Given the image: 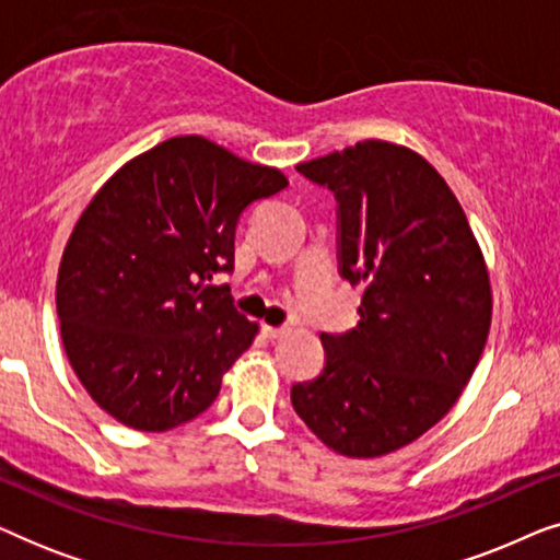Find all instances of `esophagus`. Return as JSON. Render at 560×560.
Wrapping results in <instances>:
<instances>
[{
	"instance_id": "esophagus-1",
	"label": "esophagus",
	"mask_w": 560,
	"mask_h": 560,
	"mask_svg": "<svg viewBox=\"0 0 560 560\" xmlns=\"http://www.w3.org/2000/svg\"><path fill=\"white\" fill-rule=\"evenodd\" d=\"M290 331L288 326H262V334L267 339H280V336H285Z\"/></svg>"
}]
</instances>
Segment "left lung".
<instances>
[{
    "label": "left lung",
    "mask_w": 560,
    "mask_h": 560,
    "mask_svg": "<svg viewBox=\"0 0 560 560\" xmlns=\"http://www.w3.org/2000/svg\"><path fill=\"white\" fill-rule=\"evenodd\" d=\"M298 173L334 194L339 275L364 295L357 328L320 334L324 370L290 402L328 448L385 456L439 423L471 380L492 320L485 257L418 152L364 140Z\"/></svg>",
    "instance_id": "obj_1"
}]
</instances>
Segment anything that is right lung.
<instances>
[{
  "label": "right lung",
  "mask_w": 560,
  "mask_h": 560,
  "mask_svg": "<svg viewBox=\"0 0 560 560\" xmlns=\"http://www.w3.org/2000/svg\"><path fill=\"white\" fill-rule=\"evenodd\" d=\"M288 188L203 137H173L119 167L73 226L56 305L66 354L98 408L171 431L217 400L257 324L234 308L240 217Z\"/></svg>",
  "instance_id": "1"
}]
</instances>
